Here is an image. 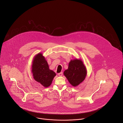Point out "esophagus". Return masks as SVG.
<instances>
[{
  "instance_id": "obj_1",
  "label": "esophagus",
  "mask_w": 123,
  "mask_h": 123,
  "mask_svg": "<svg viewBox=\"0 0 123 123\" xmlns=\"http://www.w3.org/2000/svg\"><path fill=\"white\" fill-rule=\"evenodd\" d=\"M58 75H59V76H62V75H63V72H60V73H58Z\"/></svg>"
}]
</instances>
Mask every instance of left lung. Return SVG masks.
I'll return each mask as SVG.
<instances>
[{
	"label": "left lung",
	"instance_id": "1",
	"mask_svg": "<svg viewBox=\"0 0 123 123\" xmlns=\"http://www.w3.org/2000/svg\"><path fill=\"white\" fill-rule=\"evenodd\" d=\"M64 74L70 84L76 87L85 79L87 70L81 60L75 59L70 61L68 69L64 71Z\"/></svg>",
	"mask_w": 123,
	"mask_h": 123
}]
</instances>
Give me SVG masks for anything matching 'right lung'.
Wrapping results in <instances>:
<instances>
[{"label": "right lung", "mask_w": 123, "mask_h": 123, "mask_svg": "<svg viewBox=\"0 0 123 123\" xmlns=\"http://www.w3.org/2000/svg\"><path fill=\"white\" fill-rule=\"evenodd\" d=\"M32 72L35 81L47 88L52 83L56 73L49 69L48 64L41 53L35 56L34 59Z\"/></svg>", "instance_id": "right-lung-1"}]
</instances>
